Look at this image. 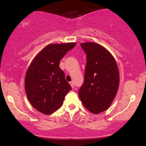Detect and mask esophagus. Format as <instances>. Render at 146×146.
<instances>
[{"label":"esophagus","mask_w":146,"mask_h":146,"mask_svg":"<svg viewBox=\"0 0 146 146\" xmlns=\"http://www.w3.org/2000/svg\"><path fill=\"white\" fill-rule=\"evenodd\" d=\"M70 85H71L72 88H74V82H70Z\"/></svg>","instance_id":"obj_1"}]
</instances>
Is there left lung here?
<instances>
[{
	"instance_id": "8db88e82",
	"label": "left lung",
	"mask_w": 146,
	"mask_h": 146,
	"mask_svg": "<svg viewBox=\"0 0 146 146\" xmlns=\"http://www.w3.org/2000/svg\"><path fill=\"white\" fill-rule=\"evenodd\" d=\"M86 54L84 82L78 94L84 106L93 114L107 110L116 96L119 73L114 57L95 42L81 43Z\"/></svg>"
}]
</instances>
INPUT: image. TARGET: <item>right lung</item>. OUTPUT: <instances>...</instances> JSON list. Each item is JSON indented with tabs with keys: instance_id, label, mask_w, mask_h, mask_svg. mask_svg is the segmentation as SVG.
<instances>
[{
	"instance_id": "right-lung-1",
	"label": "right lung",
	"mask_w": 146,
	"mask_h": 146,
	"mask_svg": "<svg viewBox=\"0 0 146 146\" xmlns=\"http://www.w3.org/2000/svg\"><path fill=\"white\" fill-rule=\"evenodd\" d=\"M75 44L70 42L47 45L33 58L27 71V97L31 104L44 115L53 113L60 108L64 97L71 90L59 64Z\"/></svg>"
}]
</instances>
